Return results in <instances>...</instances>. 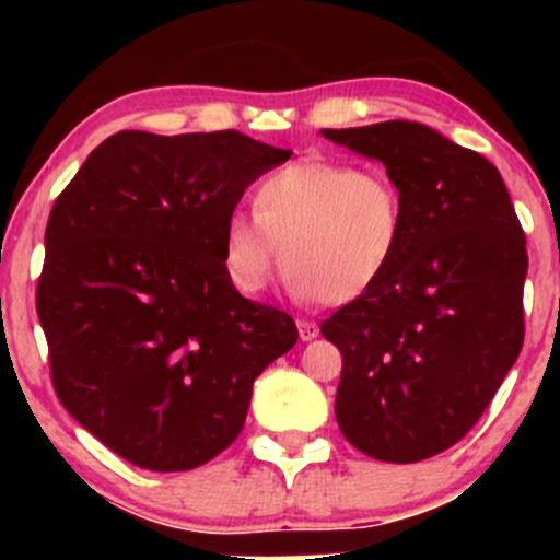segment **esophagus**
Returning a JSON list of instances; mask_svg holds the SVG:
<instances>
[{"label":"esophagus","instance_id":"obj_1","mask_svg":"<svg viewBox=\"0 0 560 560\" xmlns=\"http://www.w3.org/2000/svg\"><path fill=\"white\" fill-rule=\"evenodd\" d=\"M298 331H300V339L302 342H311V339L318 337V324L316 320H298Z\"/></svg>","mask_w":560,"mask_h":560}]
</instances>
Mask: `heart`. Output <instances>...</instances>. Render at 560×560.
Masks as SVG:
<instances>
[{
    "label": "heart",
    "mask_w": 560,
    "mask_h": 560,
    "mask_svg": "<svg viewBox=\"0 0 560 560\" xmlns=\"http://www.w3.org/2000/svg\"><path fill=\"white\" fill-rule=\"evenodd\" d=\"M255 215L231 213L223 266L258 294L276 262L305 298L347 302L389 271L405 234V202L389 173L345 160H305L273 171L253 197Z\"/></svg>",
    "instance_id": "obj_1"
}]
</instances>
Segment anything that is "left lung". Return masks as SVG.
I'll return each mask as SVG.
<instances>
[{
  "label": "left lung",
  "mask_w": 560,
  "mask_h": 560,
  "mask_svg": "<svg viewBox=\"0 0 560 560\" xmlns=\"http://www.w3.org/2000/svg\"><path fill=\"white\" fill-rule=\"evenodd\" d=\"M384 163L405 202L389 271L320 334L342 352L337 423L352 447L416 464L464 440L524 345L526 236L500 173L434 128H324Z\"/></svg>",
  "instance_id": "left-lung-1"
}]
</instances>
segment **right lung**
Instances as JSON below:
<instances>
[{"mask_svg": "<svg viewBox=\"0 0 560 560\" xmlns=\"http://www.w3.org/2000/svg\"><path fill=\"white\" fill-rule=\"evenodd\" d=\"M292 152L240 131H118L55 199L36 313L66 410L150 471H189L236 440L255 378L298 342L279 307L244 300L223 229Z\"/></svg>", "mask_w": 560, "mask_h": 560, "instance_id": "add662e5", "label": "right lung"}]
</instances>
